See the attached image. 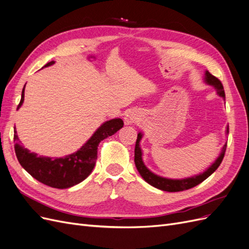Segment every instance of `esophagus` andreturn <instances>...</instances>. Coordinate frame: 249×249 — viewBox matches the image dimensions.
<instances>
[{
  "label": "esophagus",
  "mask_w": 249,
  "mask_h": 249,
  "mask_svg": "<svg viewBox=\"0 0 249 249\" xmlns=\"http://www.w3.org/2000/svg\"><path fill=\"white\" fill-rule=\"evenodd\" d=\"M132 123V119L131 118H126L125 119V124L126 125H129V124H131Z\"/></svg>",
  "instance_id": "esophagus-1"
}]
</instances>
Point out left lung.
I'll use <instances>...</instances> for the list:
<instances>
[{
    "instance_id": "obj_1",
    "label": "left lung",
    "mask_w": 249,
    "mask_h": 249,
    "mask_svg": "<svg viewBox=\"0 0 249 249\" xmlns=\"http://www.w3.org/2000/svg\"><path fill=\"white\" fill-rule=\"evenodd\" d=\"M205 82L208 85L213 86L215 88L216 92H217V94L220 96V97H222L223 99L226 98V94H224L223 86H222L221 82L217 77L212 75L209 71H206ZM227 133H229V127L227 128ZM142 132H140L138 134V139H136V142H135V149H134L135 166H136V168H138V171L141 174L142 177L143 178V180H145L147 183H149L150 185L154 186L155 188H158L160 190L168 191V192H178V191L190 189L192 187L198 185V184L202 183L203 181H205L208 177H209V176H211L216 170H217L218 166L220 165V163L222 161L223 157H224V154H226V149H227V143H226V145L223 146L218 158L216 159L214 163L211 166L208 167L203 174H199V175L194 176V177L185 178V179H167V178L160 177V176L153 174L151 171L148 170L145 164H143L142 156V152L140 147V142L142 140Z\"/></svg>"
}]
</instances>
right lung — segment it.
Returning a JSON list of instances; mask_svg holds the SVG:
<instances>
[{
    "label": "right lung",
    "mask_w": 249,
    "mask_h": 249,
    "mask_svg": "<svg viewBox=\"0 0 249 249\" xmlns=\"http://www.w3.org/2000/svg\"><path fill=\"white\" fill-rule=\"evenodd\" d=\"M47 63L44 67L53 65ZM26 87V86H25ZM25 87L21 92V99L18 109L25 98ZM124 123L122 119H113L103 123L85 145L75 153L62 158L38 156L18 143L17 130H14V150L18 162L32 177L47 186L53 188H69L84 181L89 176L97 159V149L101 141L115 134L121 129Z\"/></svg>",
    "instance_id": "obj_1"
}]
</instances>
